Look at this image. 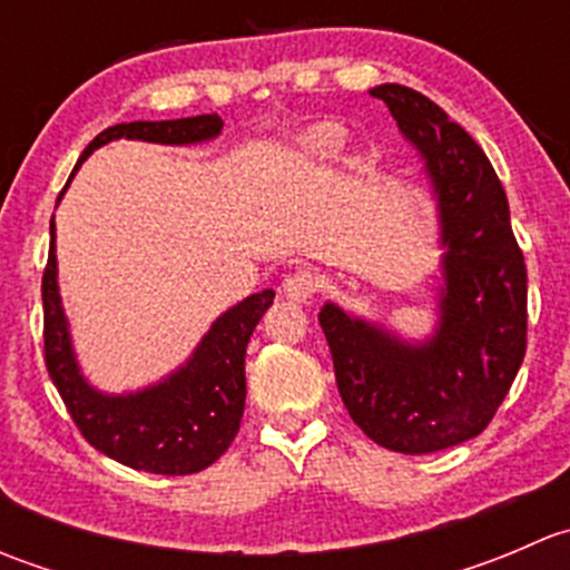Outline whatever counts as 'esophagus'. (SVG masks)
I'll return each instance as SVG.
<instances>
[{"label": "esophagus", "mask_w": 570, "mask_h": 570, "mask_svg": "<svg viewBox=\"0 0 570 570\" xmlns=\"http://www.w3.org/2000/svg\"><path fill=\"white\" fill-rule=\"evenodd\" d=\"M317 289H320V278L306 267L292 269V273L284 278V284H281L284 297H289V301H297V303H306L308 297H314V292Z\"/></svg>", "instance_id": "esophagus-1"}]
</instances>
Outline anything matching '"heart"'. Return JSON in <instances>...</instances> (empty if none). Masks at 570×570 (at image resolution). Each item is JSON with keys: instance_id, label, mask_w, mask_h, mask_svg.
<instances>
[{"instance_id": "obj_1", "label": "heart", "mask_w": 570, "mask_h": 570, "mask_svg": "<svg viewBox=\"0 0 570 570\" xmlns=\"http://www.w3.org/2000/svg\"><path fill=\"white\" fill-rule=\"evenodd\" d=\"M303 146L312 154H317V157L338 151V146H342V129H336V126H317V129H312L303 137Z\"/></svg>"}]
</instances>
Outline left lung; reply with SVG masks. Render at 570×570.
<instances>
[{"mask_svg":"<svg viewBox=\"0 0 570 570\" xmlns=\"http://www.w3.org/2000/svg\"><path fill=\"white\" fill-rule=\"evenodd\" d=\"M370 94L422 151L439 198L441 317L419 344L333 303L320 325L350 419L386 450L428 455L480 435L513 386L527 353V264L502 181L469 131L405 85Z\"/></svg>","mask_w":570,"mask_h":570,"instance_id":"8db88e82","label":"left lung"}]
</instances>
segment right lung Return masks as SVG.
Listing matches in <instances>:
<instances>
[{
    "mask_svg": "<svg viewBox=\"0 0 570 570\" xmlns=\"http://www.w3.org/2000/svg\"><path fill=\"white\" fill-rule=\"evenodd\" d=\"M217 115L178 120H135L115 124L96 135L79 157L77 168L109 140H148L165 146H189L220 135ZM73 168V170H77ZM68 187V184H66ZM62 195V193H60ZM49 262L43 269V355L51 383L60 392L73 424L90 446L112 461L148 474H195L212 465L232 446L245 411V347L253 327L273 303L264 289L245 297L215 320L193 358L157 386L135 394H101L90 386L73 358L71 333L57 286L55 217H51Z\"/></svg>",
    "mask_w": 570,
    "mask_h": 570,
    "instance_id": "add662e5",
    "label": "right lung"
}]
</instances>
